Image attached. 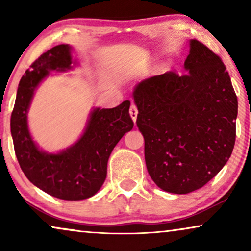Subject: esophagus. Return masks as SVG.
Here are the masks:
<instances>
[{"instance_id": "esophagus-1", "label": "esophagus", "mask_w": 251, "mask_h": 251, "mask_svg": "<svg viewBox=\"0 0 251 251\" xmlns=\"http://www.w3.org/2000/svg\"><path fill=\"white\" fill-rule=\"evenodd\" d=\"M129 113H130V116H131L132 120H133V122H136L137 115H138V109H137V106L135 104H132L131 106H130Z\"/></svg>"}]
</instances>
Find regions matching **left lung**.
Segmentation results:
<instances>
[{"instance_id":"left-lung-1","label":"left lung","mask_w":251,"mask_h":251,"mask_svg":"<svg viewBox=\"0 0 251 251\" xmlns=\"http://www.w3.org/2000/svg\"><path fill=\"white\" fill-rule=\"evenodd\" d=\"M186 73L156 75L137 85V126L149 174L161 190L186 194L204 186L231 156L238 98L221 57L191 41Z\"/></svg>"}]
</instances>
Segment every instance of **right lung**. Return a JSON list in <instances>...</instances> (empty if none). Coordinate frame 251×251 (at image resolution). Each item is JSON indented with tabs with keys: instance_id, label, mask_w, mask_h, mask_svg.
<instances>
[{
	"instance_id": "add662e5",
	"label": "right lung",
	"mask_w": 251,
	"mask_h": 251,
	"mask_svg": "<svg viewBox=\"0 0 251 251\" xmlns=\"http://www.w3.org/2000/svg\"><path fill=\"white\" fill-rule=\"evenodd\" d=\"M71 64V48L59 44L30 65L19 82L10 126L17 160L30 183L54 198L76 201L95 195L104 184L108 157L119 140L133 128V121L129 100L114 108H96L75 145L58 154L37 149L27 126L34 90L49 71H65Z\"/></svg>"
}]
</instances>
